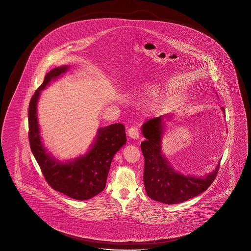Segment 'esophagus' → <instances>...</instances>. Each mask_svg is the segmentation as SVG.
<instances>
[{
  "mask_svg": "<svg viewBox=\"0 0 251 251\" xmlns=\"http://www.w3.org/2000/svg\"><path fill=\"white\" fill-rule=\"evenodd\" d=\"M128 134L131 139H134V140L139 139V137H140V132H139V129L137 127L129 128V130H128Z\"/></svg>",
  "mask_w": 251,
  "mask_h": 251,
  "instance_id": "1",
  "label": "esophagus"
}]
</instances>
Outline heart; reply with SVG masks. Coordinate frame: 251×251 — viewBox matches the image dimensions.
Segmentation results:
<instances>
[{
  "label": "heart",
  "mask_w": 251,
  "mask_h": 251,
  "mask_svg": "<svg viewBox=\"0 0 251 251\" xmlns=\"http://www.w3.org/2000/svg\"><path fill=\"white\" fill-rule=\"evenodd\" d=\"M145 91L147 94H149V95H152L154 93V87L152 86V85H150V86H148L146 89H145Z\"/></svg>",
  "instance_id": "b5f03b06"
}]
</instances>
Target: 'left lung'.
<instances>
[{"label": "left lung", "instance_id": "left-lung-1", "mask_svg": "<svg viewBox=\"0 0 251 251\" xmlns=\"http://www.w3.org/2000/svg\"><path fill=\"white\" fill-rule=\"evenodd\" d=\"M225 112V108L221 107ZM167 115L148 120L143 124L145 137L141 144L145 156L144 183L145 190L153 201L166 204H176L196 197L205 191L215 179L220 162L213 172L203 176H185L176 171L162 152V137Z\"/></svg>", "mask_w": 251, "mask_h": 251}]
</instances>
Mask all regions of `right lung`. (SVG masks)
Segmentation results:
<instances>
[{
  "mask_svg": "<svg viewBox=\"0 0 251 251\" xmlns=\"http://www.w3.org/2000/svg\"><path fill=\"white\" fill-rule=\"evenodd\" d=\"M68 69L67 65L52 69L32 97L28 108V138L31 151L49 185L68 197L85 201L105 189L111 161L127 139L124 125L115 123L99 128L88 152L75 160L63 163L47 152L39 134L37 104L41 91Z\"/></svg>",
  "mask_w": 251,
  "mask_h": 251,
  "instance_id": "obj_1",
  "label": "right lung"
}]
</instances>
